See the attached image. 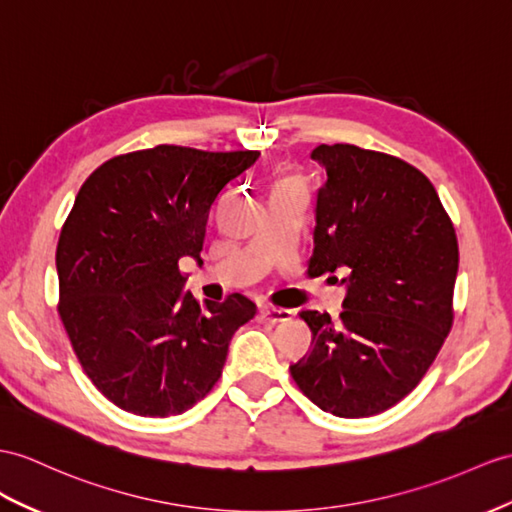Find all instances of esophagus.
<instances>
[{
	"instance_id": "34e87169",
	"label": "esophagus",
	"mask_w": 512,
	"mask_h": 512,
	"mask_svg": "<svg viewBox=\"0 0 512 512\" xmlns=\"http://www.w3.org/2000/svg\"><path fill=\"white\" fill-rule=\"evenodd\" d=\"M282 313H291V310H284V308L276 302V299H269V304H267L263 310H260V315H263L265 319H273V321L280 319Z\"/></svg>"
}]
</instances>
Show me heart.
<instances>
[{"instance_id":"heart-1","label":"heart","mask_w":512,"mask_h":512,"mask_svg":"<svg viewBox=\"0 0 512 512\" xmlns=\"http://www.w3.org/2000/svg\"><path fill=\"white\" fill-rule=\"evenodd\" d=\"M289 204H293V199L289 197L284 189H278L276 195H273V208H286Z\"/></svg>"}]
</instances>
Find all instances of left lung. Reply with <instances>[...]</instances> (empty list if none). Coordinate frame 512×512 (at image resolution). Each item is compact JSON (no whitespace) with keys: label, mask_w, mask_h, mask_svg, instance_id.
<instances>
[{"label":"left lung","mask_w":512,"mask_h":512,"mask_svg":"<svg viewBox=\"0 0 512 512\" xmlns=\"http://www.w3.org/2000/svg\"><path fill=\"white\" fill-rule=\"evenodd\" d=\"M258 152L158 145L110 158L76 197L56 247L58 315L86 376L121 410L182 415L213 391L256 304L184 289L210 206Z\"/></svg>","instance_id":"left-lung-1"}]
</instances>
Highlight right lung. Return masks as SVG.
<instances>
[{
    "instance_id": "1",
    "label": "right lung",
    "mask_w": 512,
    "mask_h": 512,
    "mask_svg": "<svg viewBox=\"0 0 512 512\" xmlns=\"http://www.w3.org/2000/svg\"><path fill=\"white\" fill-rule=\"evenodd\" d=\"M313 260L343 278V313L308 310L313 347L291 367L310 402L369 417L415 389L454 321L458 243L432 182L408 162L347 143L319 145Z\"/></svg>"
}]
</instances>
